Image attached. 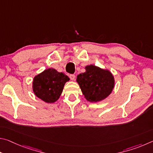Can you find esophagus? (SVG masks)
<instances>
[{"label":"esophagus","instance_id":"1","mask_svg":"<svg viewBox=\"0 0 153 153\" xmlns=\"http://www.w3.org/2000/svg\"><path fill=\"white\" fill-rule=\"evenodd\" d=\"M69 77H70V79L71 80H74L75 79V77H76V76H75L74 74H70L69 75Z\"/></svg>","mask_w":153,"mask_h":153}]
</instances>
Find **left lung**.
<instances>
[{
    "label": "left lung",
    "instance_id": "left-lung-1",
    "mask_svg": "<svg viewBox=\"0 0 153 153\" xmlns=\"http://www.w3.org/2000/svg\"><path fill=\"white\" fill-rule=\"evenodd\" d=\"M84 73L77 76L83 94L90 102H99L109 95L114 88L115 80L108 70L97 66L88 65Z\"/></svg>",
    "mask_w": 153,
    "mask_h": 153
}]
</instances>
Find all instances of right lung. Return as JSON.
<instances>
[{
  "instance_id": "1",
  "label": "right lung",
  "mask_w": 153,
  "mask_h": 153,
  "mask_svg": "<svg viewBox=\"0 0 153 153\" xmlns=\"http://www.w3.org/2000/svg\"><path fill=\"white\" fill-rule=\"evenodd\" d=\"M69 77L50 68L35 76L33 81V91L41 100L48 103L56 101L63 92L64 85Z\"/></svg>"
}]
</instances>
